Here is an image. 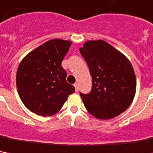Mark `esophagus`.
<instances>
[{"label":"esophagus","instance_id":"obj_1","mask_svg":"<svg viewBox=\"0 0 153 153\" xmlns=\"http://www.w3.org/2000/svg\"><path fill=\"white\" fill-rule=\"evenodd\" d=\"M74 87H75V88H76V92H78V90H79V85H78V83H75L74 84Z\"/></svg>","mask_w":153,"mask_h":153}]
</instances>
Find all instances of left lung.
Returning <instances> with one entry per match:
<instances>
[{"mask_svg":"<svg viewBox=\"0 0 153 153\" xmlns=\"http://www.w3.org/2000/svg\"><path fill=\"white\" fill-rule=\"evenodd\" d=\"M80 53L88 65L92 89L80 93L92 115L113 119L126 111L136 93V75L131 62L112 45L103 40L88 41Z\"/></svg>","mask_w":153,"mask_h":153,"instance_id":"obj_1","label":"left lung"}]
</instances>
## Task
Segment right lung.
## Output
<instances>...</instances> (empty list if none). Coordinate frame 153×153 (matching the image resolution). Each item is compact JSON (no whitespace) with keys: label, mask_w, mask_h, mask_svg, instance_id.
<instances>
[{"label":"right lung","mask_w":153,"mask_h":153,"mask_svg":"<svg viewBox=\"0 0 153 153\" xmlns=\"http://www.w3.org/2000/svg\"><path fill=\"white\" fill-rule=\"evenodd\" d=\"M71 42L52 39L23 58L17 72L19 97L30 111L42 116L55 114L62 108L73 85L66 82L61 62Z\"/></svg>","instance_id":"right-lung-1"}]
</instances>
